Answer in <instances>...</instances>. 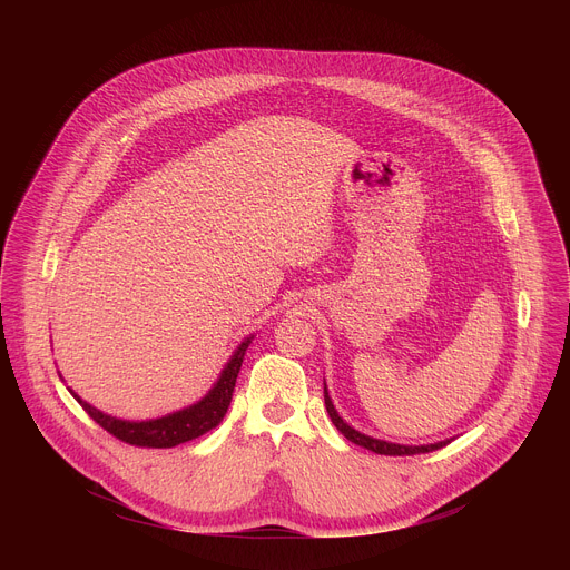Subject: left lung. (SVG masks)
I'll return each instance as SVG.
<instances>
[{
	"mask_svg": "<svg viewBox=\"0 0 570 570\" xmlns=\"http://www.w3.org/2000/svg\"><path fill=\"white\" fill-rule=\"evenodd\" d=\"M324 405H327V413L334 422V426L354 444L367 449V451H374L379 455H415V453H431V451H438L442 446H446L451 440H442V442H435V444H420V446H409V444H394V442H385V440H376V438H370L356 429H352L336 411V405L330 396V390H327V383H324Z\"/></svg>",
	"mask_w": 570,
	"mask_h": 570,
	"instance_id": "obj_1",
	"label": "left lung"
}]
</instances>
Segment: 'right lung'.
<instances>
[{"label": "right lung", "instance_id": "1", "mask_svg": "<svg viewBox=\"0 0 570 570\" xmlns=\"http://www.w3.org/2000/svg\"><path fill=\"white\" fill-rule=\"evenodd\" d=\"M253 338L255 336H248L234 350V354L225 363L220 376L216 379L212 390L200 401L187 405V409H183V411L169 413L165 417L146 420V422L119 420V417L101 413L99 409H95V405H90L88 401L80 399L73 390H69V392L80 405H83V411L101 429H106L110 435H115L117 440H121L126 444H132V446L171 449V446H178L183 442H189V440H196V438L205 435L207 431L216 429L223 422V417L229 409L232 392H234V385H236V376H238L243 356H246V350L253 343Z\"/></svg>", "mask_w": 570, "mask_h": 570}]
</instances>
